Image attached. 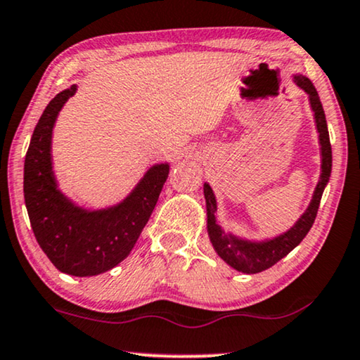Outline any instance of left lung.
I'll list each match as a JSON object with an SVG mask.
<instances>
[{
  "instance_id": "left-lung-1",
  "label": "left lung",
  "mask_w": 360,
  "mask_h": 360,
  "mask_svg": "<svg viewBox=\"0 0 360 360\" xmlns=\"http://www.w3.org/2000/svg\"><path fill=\"white\" fill-rule=\"evenodd\" d=\"M295 83L300 86L302 89H305L308 96H310V104L313 112H315L316 120V129L320 134V145H321V176L320 182H318L315 194L308 205L305 214H303L295 225L283 235L274 238V240L262 241V243H251L240 240L233 235H225V231L220 229L215 219V210H217V202L215 195L212 192L209 184H204V195L207 202V230H209V236L212 245H214L215 251L219 252V256L224 259L226 264H230L233 269L245 272V274H257L269 269L279 262L282 257H285L293 248L298 246L302 243L303 238L307 236V233L315 224L318 209H320V200L325 191V186L330 181L331 174V143H330V134H328L326 127V117L325 110H323L320 96H318L315 86L307 77L297 75Z\"/></svg>"
}]
</instances>
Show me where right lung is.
<instances>
[{
	"label": "right lung",
	"mask_w": 360,
	"mask_h": 360,
	"mask_svg": "<svg viewBox=\"0 0 360 360\" xmlns=\"http://www.w3.org/2000/svg\"><path fill=\"white\" fill-rule=\"evenodd\" d=\"M75 93L73 84L55 96L35 125L24 161V199L35 240L52 264L65 274L86 277L112 269L129 256L158 202L169 166H153L112 209L88 212L73 205L57 189L50 145L55 119Z\"/></svg>",
	"instance_id": "right-lung-1"
}]
</instances>
